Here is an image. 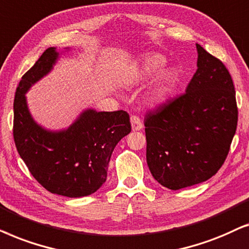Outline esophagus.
<instances>
[{
    "instance_id": "obj_1",
    "label": "esophagus",
    "mask_w": 249,
    "mask_h": 249,
    "mask_svg": "<svg viewBox=\"0 0 249 249\" xmlns=\"http://www.w3.org/2000/svg\"><path fill=\"white\" fill-rule=\"evenodd\" d=\"M131 125H132V130L133 131H140L142 127H143V124H142V121L140 119L139 116H131Z\"/></svg>"
}]
</instances>
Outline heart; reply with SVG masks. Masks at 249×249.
I'll use <instances>...</instances> for the list:
<instances>
[{
	"instance_id": "b5f03b06",
	"label": "heart",
	"mask_w": 249,
	"mask_h": 249,
	"mask_svg": "<svg viewBox=\"0 0 249 249\" xmlns=\"http://www.w3.org/2000/svg\"><path fill=\"white\" fill-rule=\"evenodd\" d=\"M165 62H166V59L164 55L159 54V53H150L142 60L138 76L141 78L150 77L163 67ZM175 78H177V74L172 68H165L159 72L154 88L150 92V97H149L150 102L157 104V102L163 101L173 88Z\"/></svg>"
}]
</instances>
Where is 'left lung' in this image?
<instances>
[{
    "label": "left lung",
    "instance_id": "8db88e82",
    "mask_svg": "<svg viewBox=\"0 0 249 249\" xmlns=\"http://www.w3.org/2000/svg\"><path fill=\"white\" fill-rule=\"evenodd\" d=\"M197 71L185 93L147 112V164L171 190L191 187L217 173L237 130L232 78L220 59L196 44Z\"/></svg>",
    "mask_w": 249,
    "mask_h": 249
}]
</instances>
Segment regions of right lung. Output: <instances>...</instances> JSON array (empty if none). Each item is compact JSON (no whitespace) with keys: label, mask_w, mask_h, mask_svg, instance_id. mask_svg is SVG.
<instances>
[{"label":"right lung","mask_w":249,"mask_h":249,"mask_svg":"<svg viewBox=\"0 0 249 249\" xmlns=\"http://www.w3.org/2000/svg\"><path fill=\"white\" fill-rule=\"evenodd\" d=\"M59 57L46 49L21 77L13 102L16 148L35 180L52 194L69 198L93 194L107 178L116 144L131 132L126 111L88 109L67 130L46 131L29 114L25 93L51 71Z\"/></svg>","instance_id":"right-lung-1"}]
</instances>
